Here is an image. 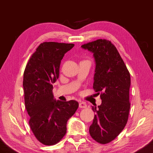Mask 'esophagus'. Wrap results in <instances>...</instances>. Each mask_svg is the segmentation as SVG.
<instances>
[{
  "label": "esophagus",
  "mask_w": 153,
  "mask_h": 153,
  "mask_svg": "<svg viewBox=\"0 0 153 153\" xmlns=\"http://www.w3.org/2000/svg\"><path fill=\"white\" fill-rule=\"evenodd\" d=\"M79 107L81 108H85L87 107V105L85 102H80L79 104Z\"/></svg>",
  "instance_id": "esophagus-1"
}]
</instances>
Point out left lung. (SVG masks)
Instances as JSON below:
<instances>
[{"label": "left lung", "instance_id": "8db88e82", "mask_svg": "<svg viewBox=\"0 0 153 153\" xmlns=\"http://www.w3.org/2000/svg\"><path fill=\"white\" fill-rule=\"evenodd\" d=\"M93 53L95 61L93 88L100 94L101 105L92 107L96 113L89 132L100 144L113 140L128 120L130 74L117 48L110 41L99 39L81 46Z\"/></svg>", "mask_w": 153, "mask_h": 153}]
</instances>
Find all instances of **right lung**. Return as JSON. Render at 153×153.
<instances>
[{"label": "right lung", "instance_id": "right-lung-1", "mask_svg": "<svg viewBox=\"0 0 153 153\" xmlns=\"http://www.w3.org/2000/svg\"><path fill=\"white\" fill-rule=\"evenodd\" d=\"M74 46V44L43 42L25 67L23 86L29 125L36 138L45 145L55 144L63 138L67 121L78 108L76 100H56L53 93L61 60Z\"/></svg>", "mask_w": 153, "mask_h": 153}]
</instances>
